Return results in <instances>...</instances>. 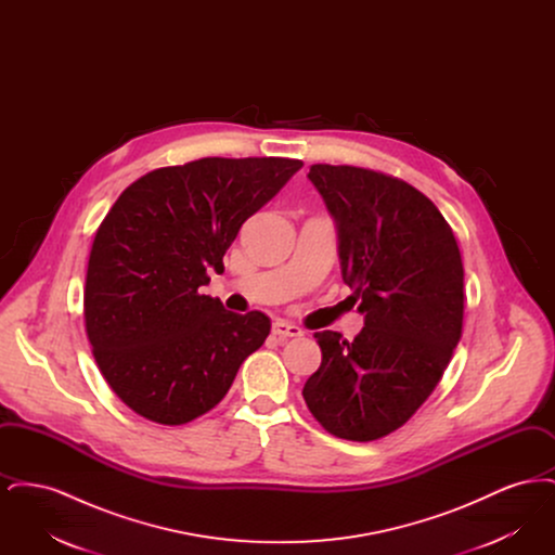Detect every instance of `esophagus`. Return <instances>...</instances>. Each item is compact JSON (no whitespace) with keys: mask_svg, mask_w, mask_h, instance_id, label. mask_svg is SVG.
I'll use <instances>...</instances> for the list:
<instances>
[{"mask_svg":"<svg viewBox=\"0 0 555 555\" xmlns=\"http://www.w3.org/2000/svg\"><path fill=\"white\" fill-rule=\"evenodd\" d=\"M272 335H274V337H279V339H289V337H301V335H304V331H301L299 326L291 324V322L276 320V322L272 324Z\"/></svg>","mask_w":555,"mask_h":555,"instance_id":"esophagus-1","label":"esophagus"}]
</instances>
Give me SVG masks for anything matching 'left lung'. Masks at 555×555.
<instances>
[{
    "label": "left lung",
    "mask_w": 555,
    "mask_h": 555,
    "mask_svg": "<svg viewBox=\"0 0 555 555\" xmlns=\"http://www.w3.org/2000/svg\"><path fill=\"white\" fill-rule=\"evenodd\" d=\"M308 179L337 222L347 299L364 328L314 333L320 369L304 399L331 435L376 441L408 423L439 385L462 337L464 266L437 206L405 181L312 164Z\"/></svg>",
    "instance_id": "8db88e82"
}]
</instances>
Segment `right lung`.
Here are the masks:
<instances>
[{
	"label": "right lung",
	"mask_w": 555,
	"mask_h": 555,
	"mask_svg": "<svg viewBox=\"0 0 555 555\" xmlns=\"http://www.w3.org/2000/svg\"><path fill=\"white\" fill-rule=\"evenodd\" d=\"M304 166L291 158H202L147 172L102 220L82 314L98 369L134 414L186 424L231 389L270 333L262 312L235 314L202 295L241 224Z\"/></svg>",
	"instance_id": "add662e5"
}]
</instances>
